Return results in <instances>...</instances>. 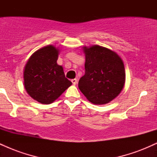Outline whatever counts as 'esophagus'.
Returning a JSON list of instances; mask_svg holds the SVG:
<instances>
[{
	"label": "esophagus",
	"mask_w": 157,
	"mask_h": 157,
	"mask_svg": "<svg viewBox=\"0 0 157 157\" xmlns=\"http://www.w3.org/2000/svg\"><path fill=\"white\" fill-rule=\"evenodd\" d=\"M71 82H72V84L74 86H75V85L77 83V79H72V80H71Z\"/></svg>",
	"instance_id": "34e87169"
}]
</instances>
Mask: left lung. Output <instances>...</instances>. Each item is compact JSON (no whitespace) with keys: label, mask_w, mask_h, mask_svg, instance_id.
I'll use <instances>...</instances> for the list:
<instances>
[{"label":"left lung","mask_w":157,"mask_h":157,"mask_svg":"<svg viewBox=\"0 0 157 157\" xmlns=\"http://www.w3.org/2000/svg\"><path fill=\"white\" fill-rule=\"evenodd\" d=\"M83 52L86 71L79 80V89L91 103H109L120 94L125 85L122 60L116 52L98 45L84 46Z\"/></svg>","instance_id":"obj_1"}]
</instances>
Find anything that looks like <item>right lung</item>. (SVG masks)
<instances>
[{
    "label": "right lung",
    "mask_w": 157,
    "mask_h": 157,
    "mask_svg": "<svg viewBox=\"0 0 157 157\" xmlns=\"http://www.w3.org/2000/svg\"><path fill=\"white\" fill-rule=\"evenodd\" d=\"M58 55L55 46H44L32 54L24 67L25 89L42 104L53 102L72 84L65 76L62 66L57 63Z\"/></svg>",
    "instance_id": "obj_1"
}]
</instances>
